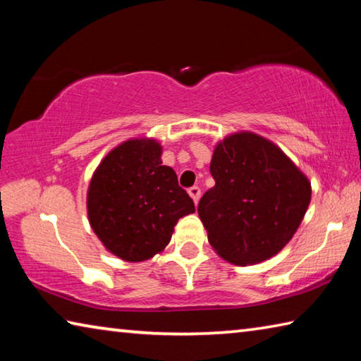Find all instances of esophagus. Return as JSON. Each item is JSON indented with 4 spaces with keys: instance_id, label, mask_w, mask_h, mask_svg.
Instances as JSON below:
<instances>
[{
    "instance_id": "1",
    "label": "esophagus",
    "mask_w": 361,
    "mask_h": 361,
    "mask_svg": "<svg viewBox=\"0 0 361 361\" xmlns=\"http://www.w3.org/2000/svg\"><path fill=\"white\" fill-rule=\"evenodd\" d=\"M188 192H189V195H191V197H192L194 204H197V202H199V199H200V189H199V186H192V188H189V189H188Z\"/></svg>"
}]
</instances>
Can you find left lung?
Returning a JSON list of instances; mask_svg holds the SVG:
<instances>
[{
	"instance_id": "1",
	"label": "left lung",
	"mask_w": 361,
	"mask_h": 361,
	"mask_svg": "<svg viewBox=\"0 0 361 361\" xmlns=\"http://www.w3.org/2000/svg\"><path fill=\"white\" fill-rule=\"evenodd\" d=\"M210 173L215 186L197 212L218 256L252 266L282 252L312 195L296 164L271 140L243 130L215 145Z\"/></svg>"
}]
</instances>
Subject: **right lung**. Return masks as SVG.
<instances>
[{
  "instance_id": "obj_1",
  "label": "right lung",
  "mask_w": 361,
  "mask_h": 361,
  "mask_svg": "<svg viewBox=\"0 0 361 361\" xmlns=\"http://www.w3.org/2000/svg\"><path fill=\"white\" fill-rule=\"evenodd\" d=\"M161 156L162 146L154 138L126 140L102 159L90 178V228L109 253L124 261L140 262L161 253L178 219L195 212Z\"/></svg>"
}]
</instances>
